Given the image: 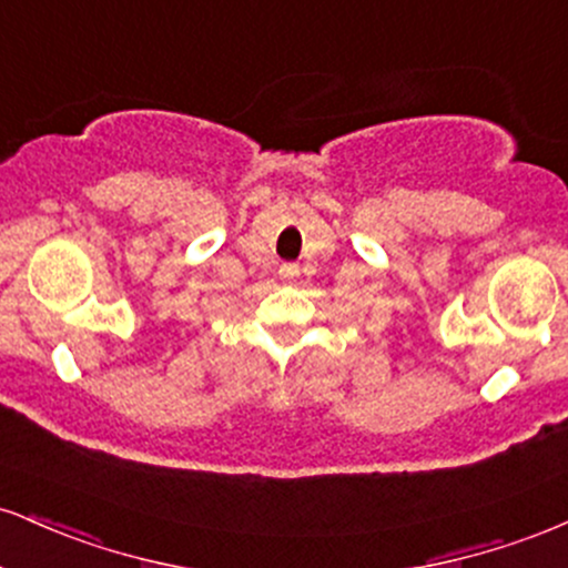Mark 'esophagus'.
<instances>
[{
	"label": "esophagus",
	"mask_w": 568,
	"mask_h": 568,
	"mask_svg": "<svg viewBox=\"0 0 568 568\" xmlns=\"http://www.w3.org/2000/svg\"><path fill=\"white\" fill-rule=\"evenodd\" d=\"M296 275H298V266L296 264H283V266H280V277H283V280H293Z\"/></svg>",
	"instance_id": "esophagus-1"
}]
</instances>
